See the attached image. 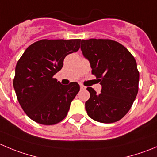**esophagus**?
Here are the masks:
<instances>
[{"label": "esophagus", "instance_id": "1", "mask_svg": "<svg viewBox=\"0 0 157 157\" xmlns=\"http://www.w3.org/2000/svg\"><path fill=\"white\" fill-rule=\"evenodd\" d=\"M80 89H82V90H84V89H86V87H85L84 86H82V85H80Z\"/></svg>", "mask_w": 157, "mask_h": 157}]
</instances>
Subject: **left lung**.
Returning <instances> with one entry per match:
<instances>
[{
    "mask_svg": "<svg viewBox=\"0 0 157 157\" xmlns=\"http://www.w3.org/2000/svg\"><path fill=\"white\" fill-rule=\"evenodd\" d=\"M81 49L102 86L99 94L87 88L90 93L86 102L87 114L102 123L117 122L129 111L138 93L136 62L126 48L110 39L82 40Z\"/></svg>",
    "mask_w": 157,
    "mask_h": 157,
    "instance_id": "left-lung-1",
    "label": "left lung"
}]
</instances>
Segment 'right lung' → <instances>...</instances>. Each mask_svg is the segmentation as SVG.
Wrapping results in <instances>:
<instances>
[{
  "label": "right lung",
  "mask_w": 157,
  "mask_h": 157,
  "mask_svg": "<svg viewBox=\"0 0 157 157\" xmlns=\"http://www.w3.org/2000/svg\"><path fill=\"white\" fill-rule=\"evenodd\" d=\"M81 39H43L25 50L15 68L13 86L27 116L42 125H55L66 117L79 85L64 86L53 78L66 55L76 52Z\"/></svg>",
  "instance_id": "obj_1"
}]
</instances>
